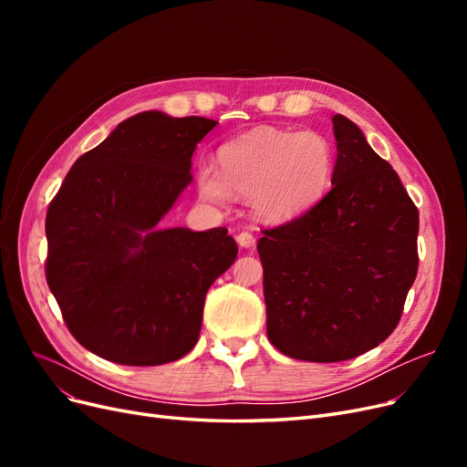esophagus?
Instances as JSON below:
<instances>
[{
    "instance_id": "obj_1",
    "label": "esophagus",
    "mask_w": 467,
    "mask_h": 467,
    "mask_svg": "<svg viewBox=\"0 0 467 467\" xmlns=\"http://www.w3.org/2000/svg\"><path fill=\"white\" fill-rule=\"evenodd\" d=\"M235 242L239 247H244V249L255 247V237H253V234H249V232H239L235 235Z\"/></svg>"
}]
</instances>
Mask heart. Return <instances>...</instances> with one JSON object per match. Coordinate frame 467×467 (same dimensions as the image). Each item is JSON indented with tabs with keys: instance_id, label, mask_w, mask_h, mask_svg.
Listing matches in <instances>:
<instances>
[{
	"instance_id": "b5f03b06",
	"label": "heart",
	"mask_w": 467,
	"mask_h": 467,
	"mask_svg": "<svg viewBox=\"0 0 467 467\" xmlns=\"http://www.w3.org/2000/svg\"><path fill=\"white\" fill-rule=\"evenodd\" d=\"M218 165L196 169L202 201L225 204L234 192L244 194L257 218L282 223L306 214L329 191L335 151L317 132L255 129L223 144Z\"/></svg>"
}]
</instances>
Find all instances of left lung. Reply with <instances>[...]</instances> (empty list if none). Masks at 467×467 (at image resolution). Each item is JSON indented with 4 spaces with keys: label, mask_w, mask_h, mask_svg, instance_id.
Segmentation results:
<instances>
[{
    "label": "left lung",
    "mask_w": 467,
    "mask_h": 467,
    "mask_svg": "<svg viewBox=\"0 0 467 467\" xmlns=\"http://www.w3.org/2000/svg\"><path fill=\"white\" fill-rule=\"evenodd\" d=\"M333 189L257 244L266 333L282 355L355 358L398 327L417 276L419 210L358 126L335 115Z\"/></svg>",
    "instance_id": "left-lung-1"
}]
</instances>
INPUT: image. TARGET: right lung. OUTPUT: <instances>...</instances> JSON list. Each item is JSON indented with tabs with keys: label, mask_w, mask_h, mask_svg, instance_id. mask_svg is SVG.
<instances>
[{
	"label": "right lung",
	"mask_w": 467,
	"mask_h": 467,
	"mask_svg": "<svg viewBox=\"0 0 467 467\" xmlns=\"http://www.w3.org/2000/svg\"><path fill=\"white\" fill-rule=\"evenodd\" d=\"M218 122L144 110L69 169L48 206L47 282L67 329L105 360L158 366L199 341L204 298L234 265L225 228H161Z\"/></svg>",
	"instance_id": "obj_1"
}]
</instances>
